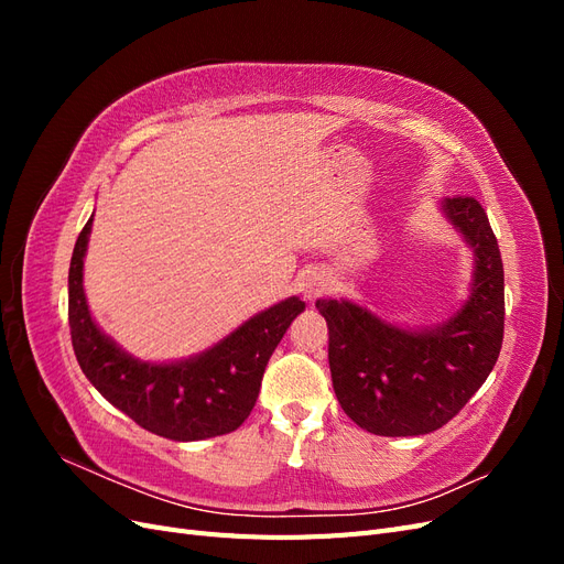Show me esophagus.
I'll use <instances>...</instances> for the list:
<instances>
[{"mask_svg":"<svg viewBox=\"0 0 564 564\" xmlns=\"http://www.w3.org/2000/svg\"><path fill=\"white\" fill-rule=\"evenodd\" d=\"M329 289H332V280L327 278V272H322V270H311L301 282V292L308 301H315L322 294H327Z\"/></svg>","mask_w":564,"mask_h":564,"instance_id":"1","label":"esophagus"}]
</instances>
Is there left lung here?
<instances>
[{
	"instance_id": "1",
	"label": "left lung",
	"mask_w": 564,
	"mask_h": 564,
	"mask_svg": "<svg viewBox=\"0 0 564 564\" xmlns=\"http://www.w3.org/2000/svg\"><path fill=\"white\" fill-rule=\"evenodd\" d=\"M440 212L473 251L468 299L449 319L402 329L346 299L315 303L329 327L338 404L373 435L409 437L442 429L499 360L506 305L497 237L475 197H445Z\"/></svg>"
}]
</instances>
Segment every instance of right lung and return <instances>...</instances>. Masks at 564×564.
Masks as SVG:
<instances>
[{"mask_svg": "<svg viewBox=\"0 0 564 564\" xmlns=\"http://www.w3.org/2000/svg\"><path fill=\"white\" fill-rule=\"evenodd\" d=\"M94 216L82 228L67 275V319L84 377L141 429L176 442H195L240 429L261 390L263 371L289 324L305 311L289 296L176 362H145L100 332L84 296V256Z\"/></svg>", "mask_w": 564, "mask_h": 564, "instance_id": "obj_1", "label": "right lung"}]
</instances>
